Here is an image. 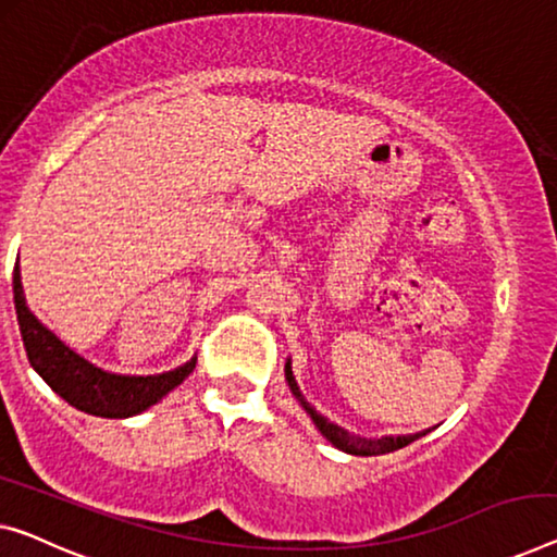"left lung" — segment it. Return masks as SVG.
Returning <instances> with one entry per match:
<instances>
[{
	"label": "left lung",
	"mask_w": 557,
	"mask_h": 557,
	"mask_svg": "<svg viewBox=\"0 0 557 557\" xmlns=\"http://www.w3.org/2000/svg\"><path fill=\"white\" fill-rule=\"evenodd\" d=\"M285 380H287L289 389H293V395L297 397V403L302 405L305 412L310 414V420L314 422V428H318L322 433V437H327L330 443L337 447V450H343L347 455H362V458H370V455H385V453L400 450V447L410 445L418 437L430 433V428H428V430H422V433H414V435H385V437L355 435V433H350V430H345V428L335 425V422H330L325 414H320L310 403L305 400L302 389H300V385H297V380L293 375V360H289V358L285 362Z\"/></svg>",
	"instance_id": "left-lung-1"
}]
</instances>
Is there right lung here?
Here are the masks:
<instances>
[{"instance_id": "obj_1", "label": "right lung", "mask_w": 557, "mask_h": 557, "mask_svg": "<svg viewBox=\"0 0 557 557\" xmlns=\"http://www.w3.org/2000/svg\"><path fill=\"white\" fill-rule=\"evenodd\" d=\"M14 310L20 322L22 343L29 364L57 395L87 414L97 418H132L152 408L164 395L172 393L189 372L197 358L160 375H117L102 370L64 345L60 337L29 310L24 297L20 268H14Z\"/></svg>"}]
</instances>
